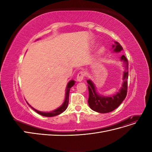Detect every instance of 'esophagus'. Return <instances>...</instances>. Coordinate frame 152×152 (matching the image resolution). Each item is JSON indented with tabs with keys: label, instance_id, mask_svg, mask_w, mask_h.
<instances>
[{
	"label": "esophagus",
	"instance_id": "esophagus-1",
	"mask_svg": "<svg viewBox=\"0 0 152 152\" xmlns=\"http://www.w3.org/2000/svg\"><path fill=\"white\" fill-rule=\"evenodd\" d=\"M84 73L83 72H80L79 73H78L77 77V79L79 82H81L84 80Z\"/></svg>",
	"mask_w": 152,
	"mask_h": 152
}]
</instances>
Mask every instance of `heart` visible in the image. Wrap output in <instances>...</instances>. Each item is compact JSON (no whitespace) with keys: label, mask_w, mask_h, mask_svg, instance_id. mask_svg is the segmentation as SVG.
Returning a JSON list of instances; mask_svg holds the SVG:
<instances>
[{"label":"heart","mask_w":152,"mask_h":152,"mask_svg":"<svg viewBox=\"0 0 152 152\" xmlns=\"http://www.w3.org/2000/svg\"><path fill=\"white\" fill-rule=\"evenodd\" d=\"M106 51V48L104 45H102L98 48V49L96 50V52L94 54V58L98 59L100 57H102L103 55L105 53Z\"/></svg>","instance_id":"1"}]
</instances>
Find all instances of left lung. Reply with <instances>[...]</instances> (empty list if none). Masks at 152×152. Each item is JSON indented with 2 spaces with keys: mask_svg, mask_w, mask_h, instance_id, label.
<instances>
[{
  "mask_svg": "<svg viewBox=\"0 0 152 152\" xmlns=\"http://www.w3.org/2000/svg\"><path fill=\"white\" fill-rule=\"evenodd\" d=\"M112 48L115 53H119L123 49L121 44L117 42H115V44L112 45ZM121 61L124 63V66H125V70L123 73V83L122 87L115 94L111 96L100 95L96 91V87L92 80H87L89 90L88 104L89 107L94 111L101 113L111 112L115 109H116L126 98L127 92L129 64L127 59L124 55H122L121 56Z\"/></svg>",
  "mask_w": 152,
  "mask_h": 152,
  "instance_id": "8db88e82",
  "label": "left lung"
}]
</instances>
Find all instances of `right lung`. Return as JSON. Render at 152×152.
I'll use <instances>...</instances> for the list:
<instances>
[{"label":"right lung","instance_id":"obj_1","mask_svg":"<svg viewBox=\"0 0 152 152\" xmlns=\"http://www.w3.org/2000/svg\"><path fill=\"white\" fill-rule=\"evenodd\" d=\"M75 82L73 80H70V81L68 82V83L67 86H66V93H65V101H64L63 103L60 106V107H59V108H58L57 109L53 110V111H52V112H40V111H39V110H37L34 108L33 107H31L28 103V105L30 106V107L32 109H33L34 110H35V111L37 113L41 115H42V116L50 117H54V116L58 115H59V114H61V113H63L67 108L68 104V100H69V93H70V88L73 85L75 84Z\"/></svg>","mask_w":152,"mask_h":152}]
</instances>
